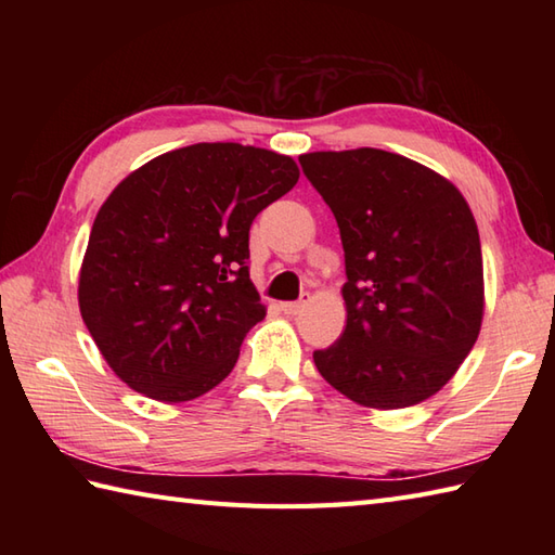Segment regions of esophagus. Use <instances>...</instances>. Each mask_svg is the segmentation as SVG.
<instances>
[{"label":"esophagus","mask_w":555,"mask_h":555,"mask_svg":"<svg viewBox=\"0 0 555 555\" xmlns=\"http://www.w3.org/2000/svg\"><path fill=\"white\" fill-rule=\"evenodd\" d=\"M305 302H308V300H296V302H284V305H281V312H284V314H298L302 308H305Z\"/></svg>","instance_id":"34e87169"}]
</instances>
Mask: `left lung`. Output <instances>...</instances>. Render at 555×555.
Here are the masks:
<instances>
[{
	"mask_svg": "<svg viewBox=\"0 0 555 555\" xmlns=\"http://www.w3.org/2000/svg\"><path fill=\"white\" fill-rule=\"evenodd\" d=\"M346 253V332L314 350L324 379L364 408L427 400L469 356L485 269L469 205L443 176L393 152L300 155Z\"/></svg>",
	"mask_w": 555,
	"mask_h": 555,
	"instance_id": "left-lung-1",
	"label": "left lung"
}]
</instances>
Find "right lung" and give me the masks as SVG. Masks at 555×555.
Listing matches in <instances>:
<instances>
[{
	"label": "right lung",
	"mask_w": 555,
	"mask_h": 555,
	"mask_svg": "<svg viewBox=\"0 0 555 555\" xmlns=\"http://www.w3.org/2000/svg\"><path fill=\"white\" fill-rule=\"evenodd\" d=\"M298 179L296 162L271 150L197 143L114 188L92 223L78 305L121 382L183 403L227 379L267 314L247 271L253 219Z\"/></svg>",
	"instance_id": "right-lung-1"
}]
</instances>
